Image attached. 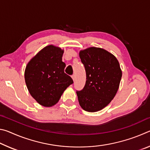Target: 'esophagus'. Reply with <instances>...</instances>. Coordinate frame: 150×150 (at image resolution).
I'll return each instance as SVG.
<instances>
[{
  "mask_svg": "<svg viewBox=\"0 0 150 150\" xmlns=\"http://www.w3.org/2000/svg\"><path fill=\"white\" fill-rule=\"evenodd\" d=\"M71 77H72V79H73V81H75V75H73L71 76Z\"/></svg>",
  "mask_w": 150,
  "mask_h": 150,
  "instance_id": "34e87169",
  "label": "esophagus"
}]
</instances>
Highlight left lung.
<instances>
[{"mask_svg":"<svg viewBox=\"0 0 150 150\" xmlns=\"http://www.w3.org/2000/svg\"><path fill=\"white\" fill-rule=\"evenodd\" d=\"M85 66L86 83L77 91L79 105L91 112L102 110L115 97L120 85L122 71L115 55L99 47H91L79 52Z\"/></svg>","mask_w":150,"mask_h":150,"instance_id":"8db88e82","label":"left lung"}]
</instances>
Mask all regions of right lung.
<instances>
[{
    "label": "right lung",
    "instance_id": "add662e5",
    "mask_svg": "<svg viewBox=\"0 0 150 150\" xmlns=\"http://www.w3.org/2000/svg\"><path fill=\"white\" fill-rule=\"evenodd\" d=\"M63 50L50 45L40 51L26 65L25 82L34 99L45 107L55 105L73 81L64 72Z\"/></svg>",
    "mask_w": 150,
    "mask_h": 150
}]
</instances>
